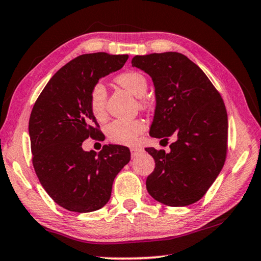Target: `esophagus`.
<instances>
[{"mask_svg":"<svg viewBox=\"0 0 261 261\" xmlns=\"http://www.w3.org/2000/svg\"><path fill=\"white\" fill-rule=\"evenodd\" d=\"M130 151H131V156L135 158L136 155H138L139 153L143 152V149L139 148V147H131Z\"/></svg>","mask_w":261,"mask_h":261,"instance_id":"obj_1","label":"esophagus"}]
</instances>
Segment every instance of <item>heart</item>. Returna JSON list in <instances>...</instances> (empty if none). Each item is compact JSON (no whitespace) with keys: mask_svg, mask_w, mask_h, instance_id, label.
<instances>
[{"mask_svg":"<svg viewBox=\"0 0 261 261\" xmlns=\"http://www.w3.org/2000/svg\"><path fill=\"white\" fill-rule=\"evenodd\" d=\"M116 83L124 87L136 98H143L146 94L148 84L144 74L137 71L123 72L116 77ZM107 92L101 83L95 84L90 93V107L92 114L98 120L106 116ZM145 130V123L141 120H115L106 126V135L109 141L118 145H135L138 137Z\"/></svg>","mask_w":261,"mask_h":261,"instance_id":"heart-1","label":"heart"}]
</instances>
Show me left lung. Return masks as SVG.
<instances>
[{"instance_id":"obj_1","label":"left lung","mask_w":261,"mask_h":261,"mask_svg":"<svg viewBox=\"0 0 261 261\" xmlns=\"http://www.w3.org/2000/svg\"><path fill=\"white\" fill-rule=\"evenodd\" d=\"M131 63L149 74L155 88L149 135L176 138L169 153L145 148L155 161L147 191L167 206L191 205L204 197L226 161V106L204 71L180 53L137 55Z\"/></svg>"}]
</instances>
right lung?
I'll use <instances>...</instances> for the list:
<instances>
[{
    "instance_id": "obj_1",
    "label": "right lung",
    "mask_w": 261,
    "mask_h": 261,
    "mask_svg": "<svg viewBox=\"0 0 261 261\" xmlns=\"http://www.w3.org/2000/svg\"><path fill=\"white\" fill-rule=\"evenodd\" d=\"M127 59L107 53L78 56L50 78L33 106L29 134L35 174L65 210L88 213L103 207L115 177L130 161V149L121 145H105L99 153L82 146L88 137H102L90 107L92 87Z\"/></svg>"
}]
</instances>
